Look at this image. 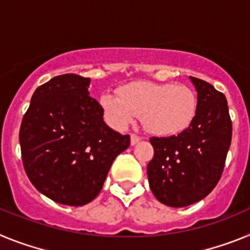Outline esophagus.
Returning a JSON list of instances; mask_svg holds the SVG:
<instances>
[{"label": "esophagus", "mask_w": 250, "mask_h": 250, "mask_svg": "<svg viewBox=\"0 0 250 250\" xmlns=\"http://www.w3.org/2000/svg\"><path fill=\"white\" fill-rule=\"evenodd\" d=\"M141 140V138L140 136H138V135H135V134H132L131 135V138H130V141H131V145H135V144H138L139 141Z\"/></svg>", "instance_id": "1"}]
</instances>
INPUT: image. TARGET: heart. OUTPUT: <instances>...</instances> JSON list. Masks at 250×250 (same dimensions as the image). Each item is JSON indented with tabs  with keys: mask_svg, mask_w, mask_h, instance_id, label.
<instances>
[{
	"mask_svg": "<svg viewBox=\"0 0 250 250\" xmlns=\"http://www.w3.org/2000/svg\"><path fill=\"white\" fill-rule=\"evenodd\" d=\"M101 106L118 129L126 127L140 116L147 131L170 136L190 126L198 110V98L189 86L143 81L120 87L118 96L105 94Z\"/></svg>",
	"mask_w": 250,
	"mask_h": 250,
	"instance_id": "b5f03b06",
	"label": "heart"
}]
</instances>
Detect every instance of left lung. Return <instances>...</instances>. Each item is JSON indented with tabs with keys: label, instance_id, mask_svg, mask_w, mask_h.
Returning a JSON list of instances; mask_svg holds the SVG:
<instances>
[{
	"label": "left lung",
	"instance_id": "obj_1",
	"mask_svg": "<svg viewBox=\"0 0 250 250\" xmlns=\"http://www.w3.org/2000/svg\"><path fill=\"white\" fill-rule=\"evenodd\" d=\"M198 92L191 125L178 135L151 138L147 164L152 194L167 207L183 208L204 199L219 182L231 141V120L224 94L190 76Z\"/></svg>",
	"mask_w": 250,
	"mask_h": 250
}]
</instances>
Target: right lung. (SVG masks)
<instances>
[{"instance_id": "1", "label": "right lung", "mask_w": 250, "mask_h": 250, "mask_svg": "<svg viewBox=\"0 0 250 250\" xmlns=\"http://www.w3.org/2000/svg\"><path fill=\"white\" fill-rule=\"evenodd\" d=\"M90 79L65 74L39 86L20 127L23 167L40 193L80 207L103 189L130 136L110 129L104 109L89 96Z\"/></svg>"}]
</instances>
